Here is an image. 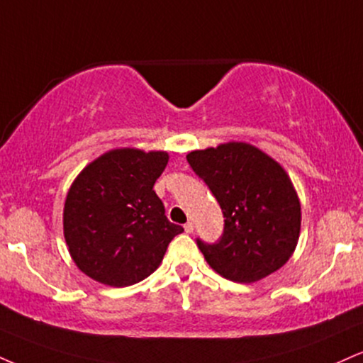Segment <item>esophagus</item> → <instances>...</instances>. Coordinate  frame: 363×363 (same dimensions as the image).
Instances as JSON below:
<instances>
[{"label":"esophagus","mask_w":363,"mask_h":363,"mask_svg":"<svg viewBox=\"0 0 363 363\" xmlns=\"http://www.w3.org/2000/svg\"><path fill=\"white\" fill-rule=\"evenodd\" d=\"M184 230H186V233H193V231H194V223H193V221H187V223L184 225Z\"/></svg>","instance_id":"34e87169"}]
</instances>
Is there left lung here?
Instances as JSON below:
<instances>
[{
	"mask_svg": "<svg viewBox=\"0 0 363 363\" xmlns=\"http://www.w3.org/2000/svg\"><path fill=\"white\" fill-rule=\"evenodd\" d=\"M187 162L223 211L220 240L196 238L211 269L240 284L281 269L298 245L301 230V204L286 170L242 142L194 150Z\"/></svg>",
	"mask_w": 363,
	"mask_h": 363,
	"instance_id": "obj_1",
	"label": "left lung"
}]
</instances>
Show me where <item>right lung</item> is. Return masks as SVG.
Returning <instances> with one entry per match:
<instances>
[{"instance_id":"1","label":"right lung","mask_w":363,"mask_h":363,"mask_svg":"<svg viewBox=\"0 0 363 363\" xmlns=\"http://www.w3.org/2000/svg\"><path fill=\"white\" fill-rule=\"evenodd\" d=\"M165 152L116 148L77 176L64 206V237L86 276L126 287L159 267L170 240L184 228L170 223L154 184Z\"/></svg>"}]
</instances>
